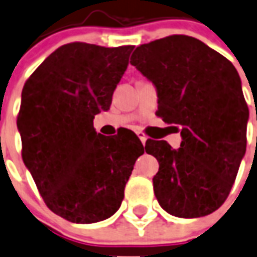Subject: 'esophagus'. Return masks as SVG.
Wrapping results in <instances>:
<instances>
[{"label":"esophagus","mask_w":257,"mask_h":257,"mask_svg":"<svg viewBox=\"0 0 257 257\" xmlns=\"http://www.w3.org/2000/svg\"><path fill=\"white\" fill-rule=\"evenodd\" d=\"M137 136H139V139H140V141H141V143H143V144L147 143L148 137H147V136H145V135H144V133L139 132V133H137Z\"/></svg>","instance_id":"34e87169"}]
</instances>
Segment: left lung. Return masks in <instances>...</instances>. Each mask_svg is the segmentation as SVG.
Instances as JSON below:
<instances>
[{"label": "left lung", "instance_id": "1", "mask_svg": "<svg viewBox=\"0 0 257 257\" xmlns=\"http://www.w3.org/2000/svg\"><path fill=\"white\" fill-rule=\"evenodd\" d=\"M157 89L158 114L181 125V148L148 141L157 158L158 203L170 215L199 218L218 210L245 154L247 104L230 60L203 42L172 35L143 45L131 58Z\"/></svg>", "mask_w": 257, "mask_h": 257}]
</instances>
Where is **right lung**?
Listing matches in <instances>:
<instances>
[{
	"label": "right lung",
	"mask_w": 257,
	"mask_h": 257,
	"mask_svg": "<svg viewBox=\"0 0 257 257\" xmlns=\"http://www.w3.org/2000/svg\"><path fill=\"white\" fill-rule=\"evenodd\" d=\"M132 50L68 43L47 56L22 89V160L47 207L72 223L113 215L144 154L132 131L107 137L93 128L96 114L109 109Z\"/></svg>",
	"instance_id": "right-lung-1"
}]
</instances>
